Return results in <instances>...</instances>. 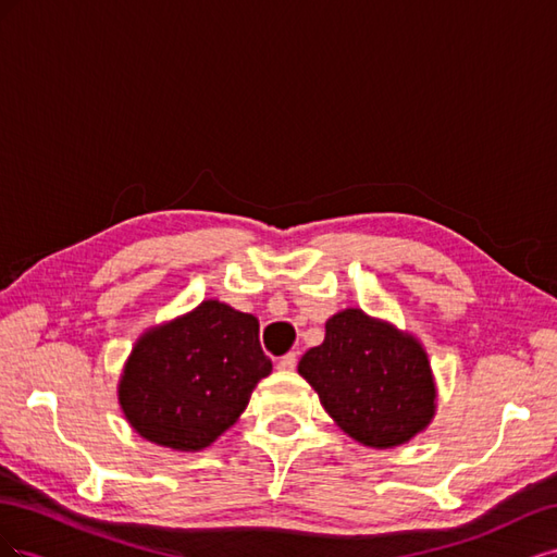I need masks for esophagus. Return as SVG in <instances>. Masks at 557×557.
Returning a JSON list of instances; mask_svg holds the SVG:
<instances>
[{
	"instance_id": "obj_1",
	"label": "esophagus",
	"mask_w": 557,
	"mask_h": 557,
	"mask_svg": "<svg viewBox=\"0 0 557 557\" xmlns=\"http://www.w3.org/2000/svg\"><path fill=\"white\" fill-rule=\"evenodd\" d=\"M297 367V352H285V356L278 360V369H283V372H293V369Z\"/></svg>"
}]
</instances>
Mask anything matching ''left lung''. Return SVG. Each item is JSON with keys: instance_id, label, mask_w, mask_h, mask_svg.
Segmentation results:
<instances>
[{"instance_id": "1", "label": "left lung", "mask_w": 557, "mask_h": 557, "mask_svg": "<svg viewBox=\"0 0 557 557\" xmlns=\"http://www.w3.org/2000/svg\"><path fill=\"white\" fill-rule=\"evenodd\" d=\"M297 372L334 423L369 448L407 444L434 418L428 352L416 336L362 309L334 313L325 342L301 356Z\"/></svg>"}]
</instances>
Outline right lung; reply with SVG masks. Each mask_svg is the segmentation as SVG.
I'll list each match as a JSON object with an SVG mask.
<instances>
[{"label": "right lung", "mask_w": 557, "mask_h": 557, "mask_svg": "<svg viewBox=\"0 0 557 557\" xmlns=\"http://www.w3.org/2000/svg\"><path fill=\"white\" fill-rule=\"evenodd\" d=\"M258 334L256 315L218 299L144 332L117 383L127 423L158 446H211L272 372Z\"/></svg>", "instance_id": "add662e5"}]
</instances>
